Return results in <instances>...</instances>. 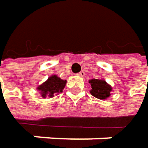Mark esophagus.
I'll use <instances>...</instances> for the list:
<instances>
[{
    "label": "esophagus",
    "instance_id": "esophagus-1",
    "mask_svg": "<svg viewBox=\"0 0 148 148\" xmlns=\"http://www.w3.org/2000/svg\"><path fill=\"white\" fill-rule=\"evenodd\" d=\"M78 74H79V76H80V77H84V76H85V72H84V71H80Z\"/></svg>",
    "mask_w": 148,
    "mask_h": 148
}]
</instances>
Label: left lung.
<instances>
[{"instance_id":"obj_1","label":"left lung","mask_w":148,"mask_h":148,"mask_svg":"<svg viewBox=\"0 0 148 148\" xmlns=\"http://www.w3.org/2000/svg\"><path fill=\"white\" fill-rule=\"evenodd\" d=\"M89 83L92 86L91 94L93 97L99 99H105L110 95V91L112 88L105 82V80L92 79L89 80Z\"/></svg>"}]
</instances>
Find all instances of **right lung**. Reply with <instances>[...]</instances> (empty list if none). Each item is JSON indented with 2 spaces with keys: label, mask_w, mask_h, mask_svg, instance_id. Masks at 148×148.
<instances>
[{
  "label": "right lung",
  "mask_w": 148,
  "mask_h": 148,
  "mask_svg": "<svg viewBox=\"0 0 148 148\" xmlns=\"http://www.w3.org/2000/svg\"><path fill=\"white\" fill-rule=\"evenodd\" d=\"M66 83H67V80L62 79L56 75H52L49 78H48V79L42 85H40L38 87V89L39 92H41L42 97L52 98L54 97L55 93L62 92Z\"/></svg>",
  "instance_id": "right-lung-1"
}]
</instances>
